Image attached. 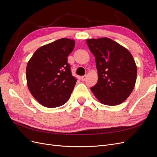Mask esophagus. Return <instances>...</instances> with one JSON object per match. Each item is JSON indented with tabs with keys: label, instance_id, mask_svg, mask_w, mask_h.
Here are the masks:
<instances>
[{
	"label": "esophagus",
	"instance_id": "34e87169",
	"mask_svg": "<svg viewBox=\"0 0 157 157\" xmlns=\"http://www.w3.org/2000/svg\"><path fill=\"white\" fill-rule=\"evenodd\" d=\"M86 75H84V76H82L81 77V80H82V81H84V80H86Z\"/></svg>",
	"mask_w": 157,
	"mask_h": 157
}]
</instances>
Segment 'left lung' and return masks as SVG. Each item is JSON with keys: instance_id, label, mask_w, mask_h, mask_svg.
Segmentation results:
<instances>
[{"instance_id": "left-lung-1", "label": "left lung", "mask_w": 157, "mask_h": 157, "mask_svg": "<svg viewBox=\"0 0 157 157\" xmlns=\"http://www.w3.org/2000/svg\"><path fill=\"white\" fill-rule=\"evenodd\" d=\"M95 57L98 80L91 90L99 101L107 105L124 102L134 90L137 66L130 52L107 37L87 39Z\"/></svg>"}]
</instances>
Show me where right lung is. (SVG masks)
Instances as JSON below:
<instances>
[{"label":"right lung","mask_w":157,"mask_h":157,"mask_svg":"<svg viewBox=\"0 0 157 157\" xmlns=\"http://www.w3.org/2000/svg\"><path fill=\"white\" fill-rule=\"evenodd\" d=\"M75 42L60 39L41 46L28 61L27 84L32 96L42 105L58 107L68 101L77 79L71 73L67 57Z\"/></svg>","instance_id":"1"}]
</instances>
